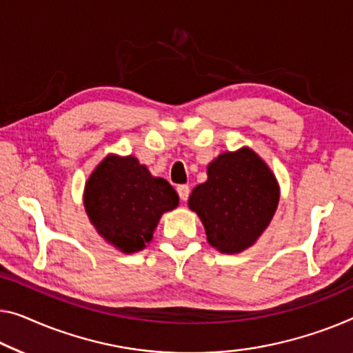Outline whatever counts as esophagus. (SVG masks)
<instances>
[{
  "label": "esophagus",
  "instance_id": "esophagus-1",
  "mask_svg": "<svg viewBox=\"0 0 353 353\" xmlns=\"http://www.w3.org/2000/svg\"><path fill=\"white\" fill-rule=\"evenodd\" d=\"M177 193H179V198H181L182 201H187L188 194H190V187H188V185H177Z\"/></svg>",
  "mask_w": 353,
  "mask_h": 353
}]
</instances>
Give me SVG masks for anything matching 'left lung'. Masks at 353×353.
<instances>
[{
	"mask_svg": "<svg viewBox=\"0 0 353 353\" xmlns=\"http://www.w3.org/2000/svg\"><path fill=\"white\" fill-rule=\"evenodd\" d=\"M277 203L274 174L249 147L219 155L208 166V181L188 198L209 244L223 254H238L254 244L270 225Z\"/></svg>",
	"mask_w": 353,
	"mask_h": 353,
	"instance_id": "obj_1",
	"label": "left lung"
}]
</instances>
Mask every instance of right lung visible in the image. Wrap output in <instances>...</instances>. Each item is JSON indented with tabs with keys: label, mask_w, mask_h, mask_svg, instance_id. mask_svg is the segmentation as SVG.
<instances>
[{
	"label": "right lung",
	"mask_w": 353,
	"mask_h": 353,
	"mask_svg": "<svg viewBox=\"0 0 353 353\" xmlns=\"http://www.w3.org/2000/svg\"><path fill=\"white\" fill-rule=\"evenodd\" d=\"M83 204L98 233L131 254L150 243L161 214L174 209L179 196L134 157L109 155L87 181Z\"/></svg>",
	"instance_id": "obj_1"
}]
</instances>
